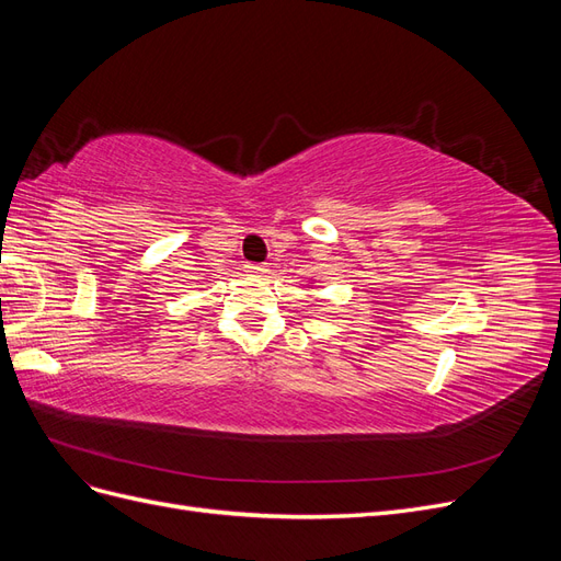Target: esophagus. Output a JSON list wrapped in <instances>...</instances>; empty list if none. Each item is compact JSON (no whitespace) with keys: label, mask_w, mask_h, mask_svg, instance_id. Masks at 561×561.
I'll use <instances>...</instances> for the list:
<instances>
[{"label":"esophagus","mask_w":561,"mask_h":561,"mask_svg":"<svg viewBox=\"0 0 561 561\" xmlns=\"http://www.w3.org/2000/svg\"><path fill=\"white\" fill-rule=\"evenodd\" d=\"M248 274L260 278V276L266 274V266H264V264H248Z\"/></svg>","instance_id":"esophagus-1"}]
</instances>
